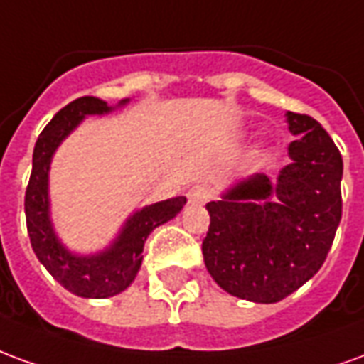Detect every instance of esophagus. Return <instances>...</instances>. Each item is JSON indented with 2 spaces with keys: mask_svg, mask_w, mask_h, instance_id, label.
Masks as SVG:
<instances>
[{
  "mask_svg": "<svg viewBox=\"0 0 364 364\" xmlns=\"http://www.w3.org/2000/svg\"><path fill=\"white\" fill-rule=\"evenodd\" d=\"M187 197H189V203H193V205H205L213 197V191L205 187V185H197L187 193Z\"/></svg>",
  "mask_w": 364,
  "mask_h": 364,
  "instance_id": "esophagus-1",
  "label": "esophagus"
}]
</instances>
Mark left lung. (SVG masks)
Here are the masks:
<instances>
[{
  "instance_id": "1",
  "label": "left lung",
  "mask_w": 364,
  "mask_h": 364,
  "mask_svg": "<svg viewBox=\"0 0 364 364\" xmlns=\"http://www.w3.org/2000/svg\"><path fill=\"white\" fill-rule=\"evenodd\" d=\"M287 122L296 140L277 183L253 175L206 205L208 273L230 294L263 304L287 298L320 271L343 208V159L333 140L308 114L289 111Z\"/></svg>"
}]
</instances>
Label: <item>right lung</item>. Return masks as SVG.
<instances>
[{"label": "right lung", "instance_id": "right-lung-1", "mask_svg": "<svg viewBox=\"0 0 364 364\" xmlns=\"http://www.w3.org/2000/svg\"><path fill=\"white\" fill-rule=\"evenodd\" d=\"M107 111H111V107H107L103 99L91 95L80 97L60 109L36 140L33 171L25 191V216L33 252L64 289L83 298L114 296L127 289L142 265L146 237L159 224L171 220L187 203L185 197H175L146 206L128 220L119 240L99 255L75 257L60 244L48 218V167L52 154L85 114H103Z\"/></svg>", "mask_w": 364, "mask_h": 364}]
</instances>
